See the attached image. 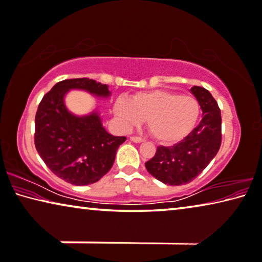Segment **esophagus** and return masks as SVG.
<instances>
[{
  "instance_id": "1",
  "label": "esophagus",
  "mask_w": 262,
  "mask_h": 262,
  "mask_svg": "<svg viewBox=\"0 0 262 262\" xmlns=\"http://www.w3.org/2000/svg\"><path fill=\"white\" fill-rule=\"evenodd\" d=\"M130 139H131V142H134V143H142V142H144V139L142 138V137H138V136H131Z\"/></svg>"
}]
</instances>
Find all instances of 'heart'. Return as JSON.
Masks as SVG:
<instances>
[{"mask_svg":"<svg viewBox=\"0 0 262 262\" xmlns=\"http://www.w3.org/2000/svg\"><path fill=\"white\" fill-rule=\"evenodd\" d=\"M115 115L125 128L146 119L148 131L165 145L178 143L191 134L199 122L201 106L192 96L168 90L136 94L130 99L119 97L114 105Z\"/></svg>","mask_w":262,"mask_h":262,"instance_id":"1","label":"heart"}]
</instances>
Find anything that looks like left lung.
Listing matches in <instances>:
<instances>
[{"instance_id": "obj_1", "label": "left lung", "mask_w": 262, "mask_h": 262, "mask_svg": "<svg viewBox=\"0 0 262 262\" xmlns=\"http://www.w3.org/2000/svg\"><path fill=\"white\" fill-rule=\"evenodd\" d=\"M199 100L203 118L186 138L172 146H158L145 167L164 184L185 185L198 177L218 154L221 145V114L210 91L201 86L191 88Z\"/></svg>"}]
</instances>
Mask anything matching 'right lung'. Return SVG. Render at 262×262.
<instances>
[{
  "instance_id": "1",
  "label": "right lung",
  "mask_w": 262,
  "mask_h": 262,
  "mask_svg": "<svg viewBox=\"0 0 262 262\" xmlns=\"http://www.w3.org/2000/svg\"><path fill=\"white\" fill-rule=\"evenodd\" d=\"M69 90H83L96 97L111 95L106 84L89 78L64 79L44 95L35 117V146L54 174L77 186L105 176L125 137L112 136L103 127L97 111L71 114L64 97Z\"/></svg>"
}]
</instances>
